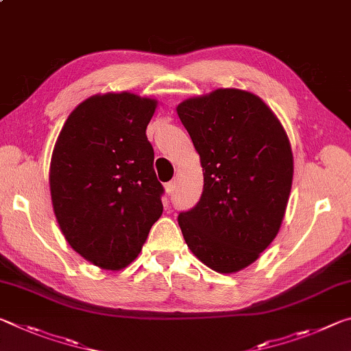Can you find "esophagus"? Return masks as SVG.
Wrapping results in <instances>:
<instances>
[{"instance_id": "obj_1", "label": "esophagus", "mask_w": 351, "mask_h": 351, "mask_svg": "<svg viewBox=\"0 0 351 351\" xmlns=\"http://www.w3.org/2000/svg\"><path fill=\"white\" fill-rule=\"evenodd\" d=\"M165 190H167V193L171 197V195H173L175 190H176V181H170V182L165 184Z\"/></svg>"}]
</instances>
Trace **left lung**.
<instances>
[{
    "mask_svg": "<svg viewBox=\"0 0 351 351\" xmlns=\"http://www.w3.org/2000/svg\"><path fill=\"white\" fill-rule=\"evenodd\" d=\"M176 111L204 175L199 201L178 224L206 266L237 272L280 229L294 171L288 136L263 100L241 90L187 99Z\"/></svg>",
    "mask_w": 351,
    "mask_h": 351,
    "instance_id": "1",
    "label": "left lung"
}]
</instances>
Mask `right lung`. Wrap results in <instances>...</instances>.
I'll return each mask as SVG.
<instances>
[{"label": "right lung", "mask_w": 351, "mask_h": 351, "mask_svg": "<svg viewBox=\"0 0 351 351\" xmlns=\"http://www.w3.org/2000/svg\"><path fill=\"white\" fill-rule=\"evenodd\" d=\"M156 100L93 96L71 112L51 161V197L64 239L83 258L117 271L138 257L162 215L164 193L145 130Z\"/></svg>", "instance_id": "right-lung-1"}]
</instances>
